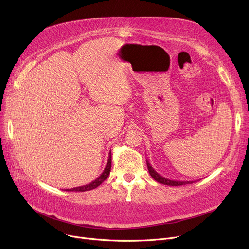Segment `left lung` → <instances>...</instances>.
<instances>
[{"mask_svg":"<svg viewBox=\"0 0 249 249\" xmlns=\"http://www.w3.org/2000/svg\"><path fill=\"white\" fill-rule=\"evenodd\" d=\"M146 164H147V168H148V172L150 174V176L156 180L160 182V184H163V185H166V186H173V187H176V186H182V185H187V184H193V181H180V180H172V179H168V178H165L163 177H161L160 174L156 173L154 169L152 168V166L150 165V163L148 161H146Z\"/></svg>","mask_w":249,"mask_h":249,"instance_id":"obj_1","label":"left lung"}]
</instances>
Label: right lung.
Returning <instances> with one entry per match:
<instances>
[{
	"mask_svg": "<svg viewBox=\"0 0 249 249\" xmlns=\"http://www.w3.org/2000/svg\"><path fill=\"white\" fill-rule=\"evenodd\" d=\"M111 152L109 153V159H108V162H107V165H106V167H105V169H104V172L102 173V175L98 178H96L95 180H93L90 182V184H89V185H86V186H82V187H76V188H73V189H68V190H65V191H71V192H86V191H90V190H93V189H96L97 187H99L102 182L106 179L108 177H109V175H110V172H111V163H112V160H111Z\"/></svg>",
	"mask_w": 249,
	"mask_h": 249,
	"instance_id": "right-lung-1",
	"label": "right lung"
}]
</instances>
